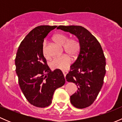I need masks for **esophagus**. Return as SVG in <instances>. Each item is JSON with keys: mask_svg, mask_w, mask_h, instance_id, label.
Instances as JSON below:
<instances>
[{"mask_svg": "<svg viewBox=\"0 0 122 122\" xmlns=\"http://www.w3.org/2000/svg\"><path fill=\"white\" fill-rule=\"evenodd\" d=\"M62 73H63V74H64V77H66V75H67V74L68 73V71H62Z\"/></svg>", "mask_w": 122, "mask_h": 122, "instance_id": "1", "label": "esophagus"}]
</instances>
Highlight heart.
I'll return each instance as SVG.
<instances>
[{
	"instance_id": "obj_1",
	"label": "heart",
	"mask_w": 122,
	"mask_h": 122,
	"mask_svg": "<svg viewBox=\"0 0 122 122\" xmlns=\"http://www.w3.org/2000/svg\"><path fill=\"white\" fill-rule=\"evenodd\" d=\"M54 41L58 45L64 46V51L71 56L76 58L79 53L80 45L77 39L71 38L68 39L66 35L61 33H58L54 35ZM42 52L45 58H48L49 55L46 51V42L44 41L42 45ZM71 62L70 56L67 55H61L60 56L54 58L50 62V66L53 69L66 70L68 68Z\"/></svg>"
}]
</instances>
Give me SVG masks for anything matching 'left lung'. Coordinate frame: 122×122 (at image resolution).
<instances>
[{
  "mask_svg": "<svg viewBox=\"0 0 122 122\" xmlns=\"http://www.w3.org/2000/svg\"><path fill=\"white\" fill-rule=\"evenodd\" d=\"M57 29L76 35L79 40V53L66 78L77 87L70 97L71 104L78 109L87 107L94 103L104 83L106 70L103 51L95 36L81 26L60 25Z\"/></svg>",
  "mask_w": 122,
  "mask_h": 122,
  "instance_id": "left-lung-1",
  "label": "left lung"
}]
</instances>
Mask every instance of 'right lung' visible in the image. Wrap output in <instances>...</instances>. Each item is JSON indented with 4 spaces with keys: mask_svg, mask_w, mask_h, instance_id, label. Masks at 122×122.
<instances>
[{
    "mask_svg": "<svg viewBox=\"0 0 122 122\" xmlns=\"http://www.w3.org/2000/svg\"><path fill=\"white\" fill-rule=\"evenodd\" d=\"M56 27L41 25L33 29L21 42L15 58L20 89L29 103L38 107L50 106L55 90L66 83L62 71L52 72L42 52L44 39Z\"/></svg>",
    "mask_w": 122,
    "mask_h": 122,
    "instance_id": "add662e5",
    "label": "right lung"
}]
</instances>
